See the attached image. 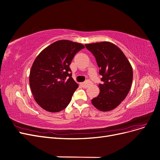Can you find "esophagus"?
Returning <instances> with one entry per match:
<instances>
[{"label":"esophagus","instance_id":"obj_1","mask_svg":"<svg viewBox=\"0 0 160 160\" xmlns=\"http://www.w3.org/2000/svg\"><path fill=\"white\" fill-rule=\"evenodd\" d=\"M91 84V82L89 80L86 81L85 82H83V83H81L82 86H83L84 88H88V87H89V86Z\"/></svg>","mask_w":160,"mask_h":160}]
</instances>
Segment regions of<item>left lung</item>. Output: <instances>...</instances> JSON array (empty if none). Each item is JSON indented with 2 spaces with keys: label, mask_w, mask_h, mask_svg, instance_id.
Returning a JSON list of instances; mask_svg holds the SVG:
<instances>
[{
  "label": "left lung",
  "mask_w": 160,
  "mask_h": 160,
  "mask_svg": "<svg viewBox=\"0 0 160 160\" xmlns=\"http://www.w3.org/2000/svg\"><path fill=\"white\" fill-rule=\"evenodd\" d=\"M95 57L102 84L99 95L91 100L92 104L102 111H111L126 98L132 86L133 69L127 57L120 49L109 42L85 45Z\"/></svg>",
  "instance_id": "obj_1"
}]
</instances>
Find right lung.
Masks as SVG:
<instances>
[{"mask_svg": "<svg viewBox=\"0 0 160 160\" xmlns=\"http://www.w3.org/2000/svg\"><path fill=\"white\" fill-rule=\"evenodd\" d=\"M84 48L81 43L61 40L37 57L31 67L29 83L35 101L42 109L55 113L69 104L79 87L72 78L69 65L76 53Z\"/></svg>", "mask_w": 160, "mask_h": 160, "instance_id": "obj_1", "label": "right lung"}]
</instances>
